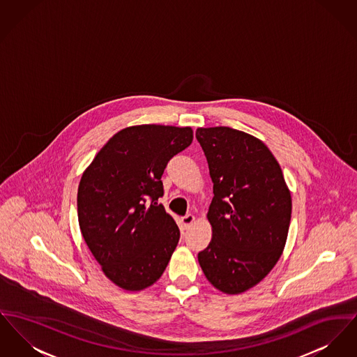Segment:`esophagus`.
<instances>
[{"label": "esophagus", "instance_id": "esophagus-1", "mask_svg": "<svg viewBox=\"0 0 357 357\" xmlns=\"http://www.w3.org/2000/svg\"><path fill=\"white\" fill-rule=\"evenodd\" d=\"M195 222V217L192 214H188L181 218V225L183 229H189L190 227Z\"/></svg>", "mask_w": 357, "mask_h": 357}]
</instances>
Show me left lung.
I'll return each mask as SVG.
<instances>
[{
	"instance_id": "obj_1",
	"label": "left lung",
	"mask_w": 357,
	"mask_h": 357,
	"mask_svg": "<svg viewBox=\"0 0 357 357\" xmlns=\"http://www.w3.org/2000/svg\"><path fill=\"white\" fill-rule=\"evenodd\" d=\"M214 197L211 241L198 253L206 279L229 295L261 282L280 259L291 220V194L273 152L229 126L198 128Z\"/></svg>"
}]
</instances>
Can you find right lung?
Instances as JSON below:
<instances>
[{
    "mask_svg": "<svg viewBox=\"0 0 357 357\" xmlns=\"http://www.w3.org/2000/svg\"><path fill=\"white\" fill-rule=\"evenodd\" d=\"M191 142L190 126H128L82 174L77 197L82 236L106 278L126 291L156 283L178 245L179 228L158 199L168 160Z\"/></svg>",
    "mask_w": 357,
    "mask_h": 357,
    "instance_id": "add662e5",
    "label": "right lung"
}]
</instances>
